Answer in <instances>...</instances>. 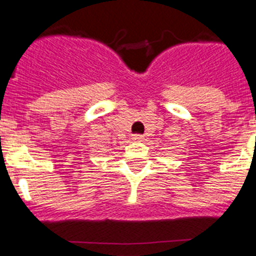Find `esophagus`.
Segmentation results:
<instances>
[{"mask_svg": "<svg viewBox=\"0 0 256 256\" xmlns=\"http://www.w3.org/2000/svg\"><path fill=\"white\" fill-rule=\"evenodd\" d=\"M142 140H144V136H142V134H134V136H133V141L141 142Z\"/></svg>", "mask_w": 256, "mask_h": 256, "instance_id": "obj_1", "label": "esophagus"}]
</instances>
